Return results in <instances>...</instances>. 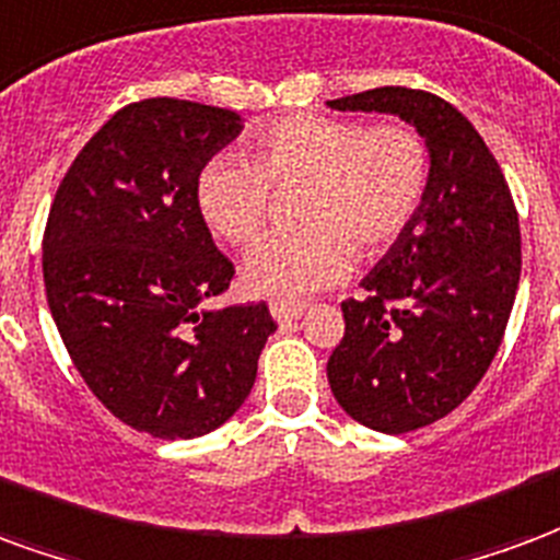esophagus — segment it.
<instances>
[{
	"instance_id": "34e87169",
	"label": "esophagus",
	"mask_w": 560,
	"mask_h": 560,
	"mask_svg": "<svg viewBox=\"0 0 560 560\" xmlns=\"http://www.w3.org/2000/svg\"><path fill=\"white\" fill-rule=\"evenodd\" d=\"M301 313H304V304H289V301H275L271 304V316L280 325H292L295 319H301Z\"/></svg>"
}]
</instances>
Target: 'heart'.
<instances>
[{"mask_svg":"<svg viewBox=\"0 0 560 560\" xmlns=\"http://www.w3.org/2000/svg\"><path fill=\"white\" fill-rule=\"evenodd\" d=\"M301 185L295 223L304 230L253 247L247 292L301 301L340 283L354 250L382 253L406 232L430 187V149L406 121L289 116L247 142V161L214 158L196 175V211L232 247L259 238L271 190Z\"/></svg>","mask_w":560,"mask_h":560,"instance_id":"obj_1","label":"heart"}]
</instances>
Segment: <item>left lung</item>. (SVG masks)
<instances>
[{"instance_id": "obj_1", "label": "left lung", "mask_w": 560, "mask_h": 560, "mask_svg": "<svg viewBox=\"0 0 560 560\" xmlns=\"http://www.w3.org/2000/svg\"><path fill=\"white\" fill-rule=\"evenodd\" d=\"M328 107L402 118L430 149L418 214L361 280L364 298L342 301L328 361L342 411L402 435L451 415L492 364L520 285V218L483 137L442 97L385 85Z\"/></svg>"}]
</instances>
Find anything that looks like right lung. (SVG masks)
<instances>
[{"instance_id":"1","label":"right lung","mask_w":560,"mask_h":560,"mask_svg":"<svg viewBox=\"0 0 560 560\" xmlns=\"http://www.w3.org/2000/svg\"><path fill=\"white\" fill-rule=\"evenodd\" d=\"M244 130L238 113L178 97L128 104L77 154L44 232L52 322L95 394L154 439H196L241 409L265 304L202 310L235 275L196 211V175Z\"/></svg>"}]
</instances>
